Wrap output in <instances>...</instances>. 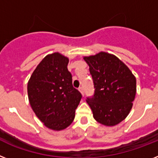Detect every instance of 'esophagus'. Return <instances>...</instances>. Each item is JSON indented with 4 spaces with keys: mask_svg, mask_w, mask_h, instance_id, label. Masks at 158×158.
I'll return each mask as SVG.
<instances>
[{
    "mask_svg": "<svg viewBox=\"0 0 158 158\" xmlns=\"http://www.w3.org/2000/svg\"><path fill=\"white\" fill-rule=\"evenodd\" d=\"M79 91H80V92H81V94L83 95H84V89H83V87H80L79 88Z\"/></svg>",
    "mask_w": 158,
    "mask_h": 158,
    "instance_id": "1",
    "label": "esophagus"
}]
</instances>
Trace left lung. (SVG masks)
<instances>
[{"label": "left lung", "mask_w": 158, "mask_h": 158, "mask_svg": "<svg viewBox=\"0 0 158 158\" xmlns=\"http://www.w3.org/2000/svg\"><path fill=\"white\" fill-rule=\"evenodd\" d=\"M89 66L95 92L87 97L93 116L99 123L113 126L124 120L132 107L136 78L117 57L105 52L84 57Z\"/></svg>", "instance_id": "obj_1"}]
</instances>
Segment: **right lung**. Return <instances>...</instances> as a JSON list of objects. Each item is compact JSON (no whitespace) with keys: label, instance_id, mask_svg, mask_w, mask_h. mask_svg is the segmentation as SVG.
Returning <instances> with one entry per match:
<instances>
[{"label":"right lung","instance_id":"1","mask_svg":"<svg viewBox=\"0 0 158 158\" xmlns=\"http://www.w3.org/2000/svg\"><path fill=\"white\" fill-rule=\"evenodd\" d=\"M68 59L59 53L42 59L28 83L32 109L47 128L62 130L74 120L82 94L72 85Z\"/></svg>","mask_w":158,"mask_h":158}]
</instances>
